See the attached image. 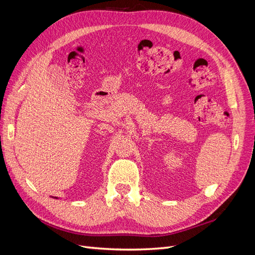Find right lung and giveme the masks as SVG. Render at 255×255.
Returning <instances> with one entry per match:
<instances>
[{
    "label": "right lung",
    "instance_id": "right-lung-1",
    "mask_svg": "<svg viewBox=\"0 0 255 255\" xmlns=\"http://www.w3.org/2000/svg\"><path fill=\"white\" fill-rule=\"evenodd\" d=\"M56 199H57V198H56Z\"/></svg>",
    "mask_w": 255,
    "mask_h": 255
}]
</instances>
